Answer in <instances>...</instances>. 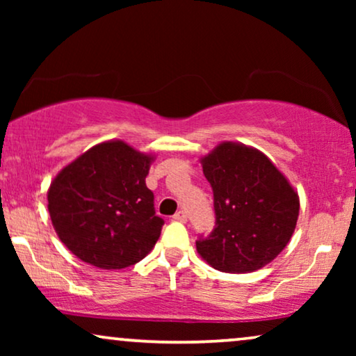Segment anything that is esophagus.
Returning <instances> with one entry per match:
<instances>
[{"instance_id": "esophagus-1", "label": "esophagus", "mask_w": 356, "mask_h": 356, "mask_svg": "<svg viewBox=\"0 0 356 356\" xmlns=\"http://www.w3.org/2000/svg\"><path fill=\"white\" fill-rule=\"evenodd\" d=\"M173 218H175V220H177V222H186L188 220V216H186V212H184V211H178L177 213H175V216H173Z\"/></svg>"}]
</instances>
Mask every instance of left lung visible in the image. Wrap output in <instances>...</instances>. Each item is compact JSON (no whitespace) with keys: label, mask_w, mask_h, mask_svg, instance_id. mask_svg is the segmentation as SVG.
Returning a JSON list of instances; mask_svg holds the SVG:
<instances>
[{"label":"left lung","mask_w":356,"mask_h":356,"mask_svg":"<svg viewBox=\"0 0 356 356\" xmlns=\"http://www.w3.org/2000/svg\"><path fill=\"white\" fill-rule=\"evenodd\" d=\"M202 168L213 193L216 225L207 236L199 235V254L230 274L269 264L293 235L298 194L264 154L243 144H220Z\"/></svg>","instance_id":"left-lung-1"}]
</instances>
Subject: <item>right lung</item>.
Returning a JSON list of instances; mask_svg holds the SVG:
<instances>
[{
	"label": "right lung",
	"instance_id": "obj_1",
	"mask_svg": "<svg viewBox=\"0 0 356 356\" xmlns=\"http://www.w3.org/2000/svg\"><path fill=\"white\" fill-rule=\"evenodd\" d=\"M150 162L111 140L58 173L48 189V211L72 254L100 269H124L149 254L165 223L145 186Z\"/></svg>",
	"mask_w": 356,
	"mask_h": 356
}]
</instances>
